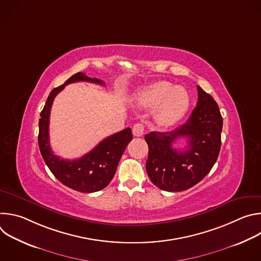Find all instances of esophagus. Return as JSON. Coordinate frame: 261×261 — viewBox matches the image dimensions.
Wrapping results in <instances>:
<instances>
[{
  "mask_svg": "<svg viewBox=\"0 0 261 261\" xmlns=\"http://www.w3.org/2000/svg\"><path fill=\"white\" fill-rule=\"evenodd\" d=\"M143 132H144V126L142 124H139V123L135 124L132 128V133L134 136H137V137L141 136Z\"/></svg>",
  "mask_w": 261,
  "mask_h": 261,
  "instance_id": "34e87169",
  "label": "esophagus"
}]
</instances>
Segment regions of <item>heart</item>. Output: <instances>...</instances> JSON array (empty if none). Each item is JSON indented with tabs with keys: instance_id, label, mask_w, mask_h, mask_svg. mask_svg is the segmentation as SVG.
<instances>
[{
	"instance_id": "obj_1",
	"label": "heart",
	"mask_w": 261,
	"mask_h": 261,
	"mask_svg": "<svg viewBox=\"0 0 261 261\" xmlns=\"http://www.w3.org/2000/svg\"><path fill=\"white\" fill-rule=\"evenodd\" d=\"M139 105L155 108V120L163 127L176 124L187 113L190 104L188 92L168 82H159L146 87L138 94Z\"/></svg>"
}]
</instances>
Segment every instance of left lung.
<instances>
[{
	"label": "left lung",
	"mask_w": 261,
	"mask_h": 261,
	"mask_svg": "<svg viewBox=\"0 0 261 261\" xmlns=\"http://www.w3.org/2000/svg\"><path fill=\"white\" fill-rule=\"evenodd\" d=\"M197 91V105L187 122L172 131H155L144 136L148 145L146 172L161 190L190 189L211 171L218 159L223 119L213 97L200 87ZM178 138H188L184 151L172 147Z\"/></svg>",
	"instance_id": "obj_1"
}]
</instances>
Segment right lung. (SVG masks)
<instances>
[{
    "label": "right lung",
    "mask_w": 261,
    "mask_h": 261,
    "mask_svg": "<svg viewBox=\"0 0 261 261\" xmlns=\"http://www.w3.org/2000/svg\"><path fill=\"white\" fill-rule=\"evenodd\" d=\"M77 82L104 85L102 81L88 77L79 72L67 80L64 85L55 88L40 114L38 143L42 158L56 178L73 190L92 193L102 190L113 179L125 148L133 137L131 129L126 128L103 139L90 153L80 159L64 160L55 155L50 147L48 133L50 108L55 97L67 85Z\"/></svg>",
    "instance_id": "1"
}]
</instances>
